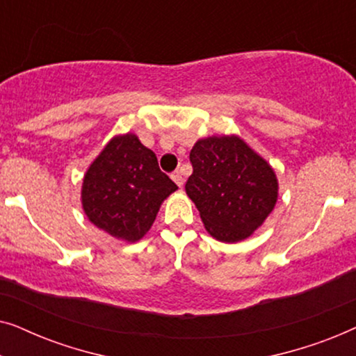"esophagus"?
Wrapping results in <instances>:
<instances>
[{"instance_id": "obj_1", "label": "esophagus", "mask_w": 356, "mask_h": 356, "mask_svg": "<svg viewBox=\"0 0 356 356\" xmlns=\"http://www.w3.org/2000/svg\"><path fill=\"white\" fill-rule=\"evenodd\" d=\"M172 178H173V181L177 183L179 188H183V184H184V178H183L181 172H175V173L172 175Z\"/></svg>"}]
</instances>
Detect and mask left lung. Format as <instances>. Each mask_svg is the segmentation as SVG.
I'll return each mask as SVG.
<instances>
[{
    "mask_svg": "<svg viewBox=\"0 0 356 356\" xmlns=\"http://www.w3.org/2000/svg\"><path fill=\"white\" fill-rule=\"evenodd\" d=\"M189 160L193 175L184 188L213 238L236 243L262 225L277 202L279 183L270 165L245 140L199 139Z\"/></svg>",
    "mask_w": 356,
    "mask_h": 356,
    "instance_id": "1",
    "label": "left lung"
}]
</instances>
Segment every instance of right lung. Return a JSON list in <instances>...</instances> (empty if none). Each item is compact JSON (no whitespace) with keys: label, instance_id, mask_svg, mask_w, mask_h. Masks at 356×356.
<instances>
[{"label":"right lung","instance_id":"add662e5","mask_svg":"<svg viewBox=\"0 0 356 356\" xmlns=\"http://www.w3.org/2000/svg\"><path fill=\"white\" fill-rule=\"evenodd\" d=\"M177 189L138 136H116L87 170L82 207L108 235L138 241L152 227L163 199Z\"/></svg>","mask_w":356,"mask_h":356}]
</instances>
